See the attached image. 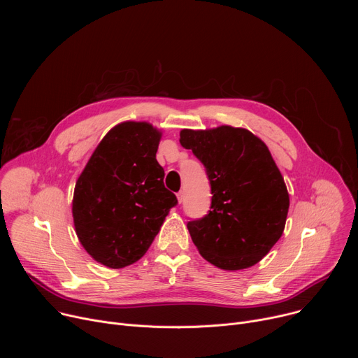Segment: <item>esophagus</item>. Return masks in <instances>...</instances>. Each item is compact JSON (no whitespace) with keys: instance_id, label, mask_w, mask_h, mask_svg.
Segmentation results:
<instances>
[{"instance_id":"obj_1","label":"esophagus","mask_w":358,"mask_h":358,"mask_svg":"<svg viewBox=\"0 0 358 358\" xmlns=\"http://www.w3.org/2000/svg\"><path fill=\"white\" fill-rule=\"evenodd\" d=\"M177 199H178V202H180V203L184 201V192H182V191H180V192L177 194Z\"/></svg>"}]
</instances>
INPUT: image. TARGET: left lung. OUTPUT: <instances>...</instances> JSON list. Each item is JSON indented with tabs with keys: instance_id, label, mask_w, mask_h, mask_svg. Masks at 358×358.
I'll return each mask as SVG.
<instances>
[{
	"instance_id": "1",
	"label": "left lung",
	"mask_w": 358,
	"mask_h": 358,
	"mask_svg": "<svg viewBox=\"0 0 358 358\" xmlns=\"http://www.w3.org/2000/svg\"><path fill=\"white\" fill-rule=\"evenodd\" d=\"M180 143L206 167L207 215L187 224L203 259L225 271L258 264L283 234L289 194L266 144L249 130H181Z\"/></svg>"
}]
</instances>
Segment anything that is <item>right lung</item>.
I'll use <instances>...</instances> for the list:
<instances>
[{"mask_svg": "<svg viewBox=\"0 0 358 358\" xmlns=\"http://www.w3.org/2000/svg\"><path fill=\"white\" fill-rule=\"evenodd\" d=\"M160 137L144 122L115 126L76 181V235L90 257L108 268L137 262L178 203L164 187V170L156 160Z\"/></svg>", "mask_w": 358, "mask_h": 358, "instance_id": "add662e5", "label": "right lung"}]
</instances>
